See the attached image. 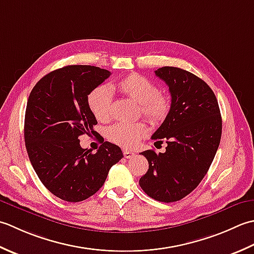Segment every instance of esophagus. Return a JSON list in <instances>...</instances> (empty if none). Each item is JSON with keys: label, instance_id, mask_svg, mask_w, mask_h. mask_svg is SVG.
<instances>
[{"label": "esophagus", "instance_id": "34e87169", "mask_svg": "<svg viewBox=\"0 0 254 254\" xmlns=\"http://www.w3.org/2000/svg\"><path fill=\"white\" fill-rule=\"evenodd\" d=\"M134 156V153L131 152V151H127V150H124V157H125L126 159H130L131 157Z\"/></svg>", "mask_w": 254, "mask_h": 254}]
</instances>
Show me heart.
Wrapping results in <instances>:
<instances>
[{
	"mask_svg": "<svg viewBox=\"0 0 254 254\" xmlns=\"http://www.w3.org/2000/svg\"><path fill=\"white\" fill-rule=\"evenodd\" d=\"M117 89L123 94L140 104L142 115L153 125H160L169 116L171 98L159 93V87L148 77L131 73L117 83ZM87 105L97 121L104 122L112 115V93L105 85H98L87 95ZM147 126L142 122L117 123L108 128L110 140L124 148L136 147L147 134Z\"/></svg>",
	"mask_w": 254,
	"mask_h": 254,
	"instance_id": "b5f03b06",
	"label": "heart"
}]
</instances>
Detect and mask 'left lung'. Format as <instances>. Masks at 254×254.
<instances>
[{
    "label": "left lung",
    "instance_id": "obj_1",
    "mask_svg": "<svg viewBox=\"0 0 254 254\" xmlns=\"http://www.w3.org/2000/svg\"><path fill=\"white\" fill-rule=\"evenodd\" d=\"M169 86L171 111L152 134L153 140L167 141L164 153L141 152L149 163L139 185L150 197L172 203L197 188L219 147L221 115L213 90L190 72L162 66L154 71Z\"/></svg>",
    "mask_w": 254,
    "mask_h": 254
}]
</instances>
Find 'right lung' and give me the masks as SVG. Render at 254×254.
<instances>
[{
  "label": "right lung",
  "mask_w": 254,
  "mask_h": 254,
  "mask_svg": "<svg viewBox=\"0 0 254 254\" xmlns=\"http://www.w3.org/2000/svg\"><path fill=\"white\" fill-rule=\"evenodd\" d=\"M110 75L98 66L66 65L41 77L29 94L24 137L30 163L46 189L65 201L94 195L124 157L101 136L96 153L80 146V136L96 132L87 95Z\"/></svg>",
  "instance_id": "1"
}]
</instances>
